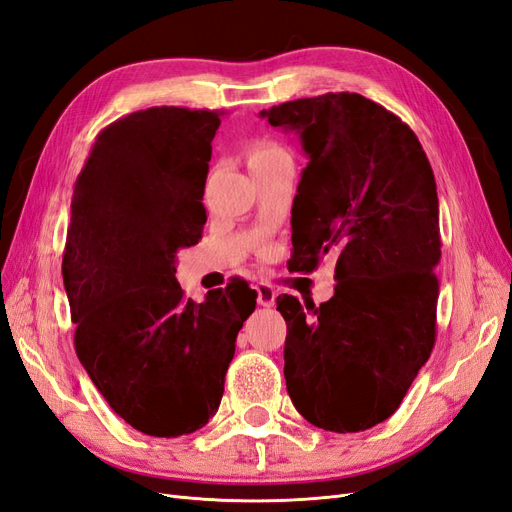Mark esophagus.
<instances>
[{
  "instance_id": "esophagus-1",
  "label": "esophagus",
  "mask_w": 512,
  "mask_h": 512,
  "mask_svg": "<svg viewBox=\"0 0 512 512\" xmlns=\"http://www.w3.org/2000/svg\"><path fill=\"white\" fill-rule=\"evenodd\" d=\"M254 288H256V299H258V305H262V307H271V305H275L277 290H275L269 282H258Z\"/></svg>"
}]
</instances>
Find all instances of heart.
I'll return each mask as SVG.
<instances>
[{"label":"heart","instance_id":"heart-1","mask_svg":"<svg viewBox=\"0 0 512 512\" xmlns=\"http://www.w3.org/2000/svg\"><path fill=\"white\" fill-rule=\"evenodd\" d=\"M284 149L277 145V143H271V141H256L252 147H250V153H247V160H250V164L258 162V160H265V158H271V156H277V153H282Z\"/></svg>","mask_w":512,"mask_h":512}]
</instances>
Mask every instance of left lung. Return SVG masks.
I'll list each match as a JSON object with an SVG mask.
<instances>
[{"label": "left lung", "instance_id": "obj_1", "mask_svg": "<svg viewBox=\"0 0 512 512\" xmlns=\"http://www.w3.org/2000/svg\"><path fill=\"white\" fill-rule=\"evenodd\" d=\"M260 115L297 132L309 158L297 218L292 207V269L337 258L327 303L277 297L288 327L286 389L312 425L365 431L395 414L436 344V179L408 123L359 94L301 98Z\"/></svg>", "mask_w": 512, "mask_h": 512}]
</instances>
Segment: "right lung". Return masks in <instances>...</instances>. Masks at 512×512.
Listing matches in <instances>:
<instances>
[{"instance_id": "1", "label": "right lung", "mask_w": 512, "mask_h": 512, "mask_svg": "<svg viewBox=\"0 0 512 512\" xmlns=\"http://www.w3.org/2000/svg\"><path fill=\"white\" fill-rule=\"evenodd\" d=\"M218 111L151 106L98 136L72 194L64 262L76 356L134 429L177 438L209 423L237 333L254 312L245 280L183 297L179 247L196 245Z\"/></svg>"}]
</instances>
